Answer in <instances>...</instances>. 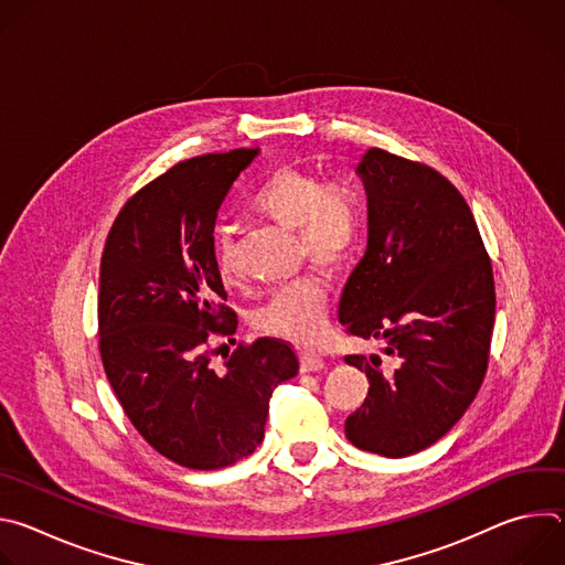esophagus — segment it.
Wrapping results in <instances>:
<instances>
[{"mask_svg": "<svg viewBox=\"0 0 565 565\" xmlns=\"http://www.w3.org/2000/svg\"><path fill=\"white\" fill-rule=\"evenodd\" d=\"M324 366H327L324 358H319V355H315V353H303V355H301V371H303V373L321 371Z\"/></svg>", "mask_w": 565, "mask_h": 565, "instance_id": "esophagus-1", "label": "esophagus"}]
</instances>
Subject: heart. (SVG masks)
Listing matches in <instances>:
<instances>
[{
  "label": "heart",
  "instance_id": "heart-1",
  "mask_svg": "<svg viewBox=\"0 0 565 565\" xmlns=\"http://www.w3.org/2000/svg\"><path fill=\"white\" fill-rule=\"evenodd\" d=\"M255 207L277 225L297 232L306 257L324 268H335L349 259L360 232V207L344 188H327L324 181L297 168L273 172L255 194ZM214 262L225 284H236L241 268L236 262L234 234L218 227L214 234ZM329 295L315 277L277 290L257 312L255 327L262 333L312 344L327 327Z\"/></svg>",
  "mask_w": 565,
  "mask_h": 565
}]
</instances>
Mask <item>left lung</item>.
Returning <instances> with one entry per match:
<instances>
[{"mask_svg":"<svg viewBox=\"0 0 565 565\" xmlns=\"http://www.w3.org/2000/svg\"><path fill=\"white\" fill-rule=\"evenodd\" d=\"M369 210L366 250L351 273L340 324L384 340L380 355H347L369 395L347 418L364 451L405 458L440 440L467 412L488 371L497 295L492 264L460 192L436 170L384 149L355 168Z\"/></svg>","mask_w":565,"mask_h":565,"instance_id":"obj_1","label":"left lung"}]
</instances>
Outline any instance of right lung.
I'll list each match as a JSON object with an SVG mask.
<instances>
[{
  "label": "right lung",
  "mask_w": 565,
  "mask_h": 565,
  "mask_svg": "<svg viewBox=\"0 0 565 565\" xmlns=\"http://www.w3.org/2000/svg\"><path fill=\"white\" fill-rule=\"evenodd\" d=\"M255 149L205 153L151 181L116 216L100 264L98 333L109 384L138 434L190 469H221L264 440L273 391L297 375L286 342L259 338L212 366L210 333L236 315L214 262L218 207Z\"/></svg>",
  "instance_id": "right-lung-1"
}]
</instances>
